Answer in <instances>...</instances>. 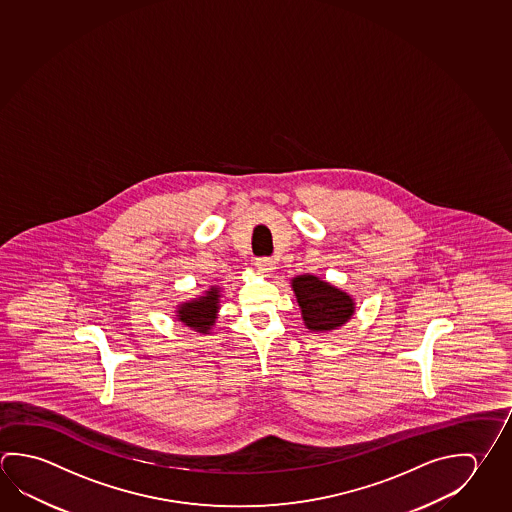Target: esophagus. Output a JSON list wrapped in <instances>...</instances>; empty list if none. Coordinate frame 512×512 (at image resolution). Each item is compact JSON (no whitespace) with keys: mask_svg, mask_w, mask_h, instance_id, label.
<instances>
[{"mask_svg":"<svg viewBox=\"0 0 512 512\" xmlns=\"http://www.w3.org/2000/svg\"><path fill=\"white\" fill-rule=\"evenodd\" d=\"M255 266L262 273H266L269 275L273 269H275V260L269 259V257H259V259L255 260Z\"/></svg>","mask_w":512,"mask_h":512,"instance_id":"esophagus-1","label":"esophagus"}]
</instances>
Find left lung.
Listing matches in <instances>:
<instances>
[{"label":"left lung","mask_w":512,"mask_h":512,"mask_svg":"<svg viewBox=\"0 0 512 512\" xmlns=\"http://www.w3.org/2000/svg\"><path fill=\"white\" fill-rule=\"evenodd\" d=\"M291 287L309 331H334L354 314L352 296L314 275H298L291 280Z\"/></svg>","instance_id":"obj_1"}]
</instances>
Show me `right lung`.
<instances>
[{"instance_id": "1", "label": "right lung", "mask_w": 512, "mask_h": 512, "mask_svg": "<svg viewBox=\"0 0 512 512\" xmlns=\"http://www.w3.org/2000/svg\"><path fill=\"white\" fill-rule=\"evenodd\" d=\"M219 298V287H210L205 295L178 305L176 316L190 329L208 334L210 327L216 323Z\"/></svg>"}]
</instances>
